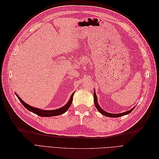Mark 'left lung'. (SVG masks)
I'll use <instances>...</instances> for the list:
<instances>
[{
	"label": "left lung",
	"mask_w": 159,
	"mask_h": 159,
	"mask_svg": "<svg viewBox=\"0 0 159 159\" xmlns=\"http://www.w3.org/2000/svg\"><path fill=\"white\" fill-rule=\"evenodd\" d=\"M93 95H94V103H95V105L96 108H97V109L101 113H102L103 115H105V116H107V117H119L123 116V115H127V114L130 113L134 108V107L131 110L128 111L123 112V113H118V114L109 113L106 112V111H105L103 110V109H102V108L100 107V106H99V104H98V98H97V95H96V93H95V91H94Z\"/></svg>",
	"instance_id": "1"
}]
</instances>
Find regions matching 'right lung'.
Masks as SVG:
<instances>
[{
    "label": "right lung",
    "mask_w": 159,
    "mask_h": 159,
    "mask_svg": "<svg viewBox=\"0 0 159 159\" xmlns=\"http://www.w3.org/2000/svg\"><path fill=\"white\" fill-rule=\"evenodd\" d=\"M74 94V92L71 94V97L70 100L68 101V102L67 103L64 107H62L61 108H59L57 109H55V110H42V109H38L36 107H33L30 105H28L27 103H26L24 101H22L20 97L16 93V96L18 99H19V101L21 102V103L25 106L28 111H30L35 113L38 115H39V116L41 117H52V116H57V115H60L64 113L65 112H66L68 109H69V107H70V105H71L72 103V101H73V95Z\"/></svg>",
    "instance_id": "1"
}]
</instances>
